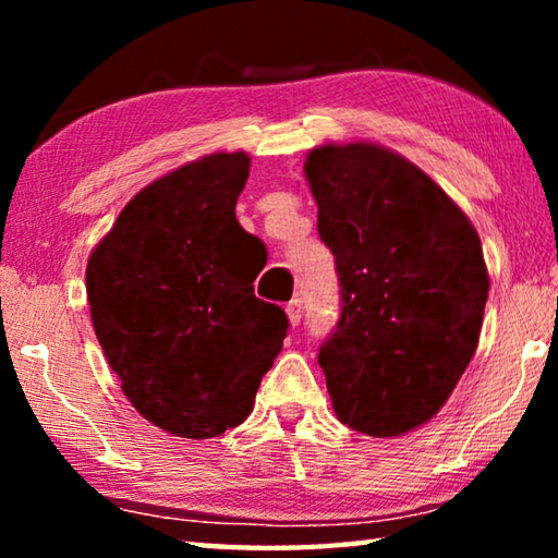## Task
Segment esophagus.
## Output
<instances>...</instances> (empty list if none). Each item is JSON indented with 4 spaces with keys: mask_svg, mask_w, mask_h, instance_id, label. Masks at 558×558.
I'll list each match as a JSON object with an SVG mask.
<instances>
[{
    "mask_svg": "<svg viewBox=\"0 0 558 558\" xmlns=\"http://www.w3.org/2000/svg\"><path fill=\"white\" fill-rule=\"evenodd\" d=\"M286 313H288V319H290V325L292 327H298L300 325V319H302V300H290L288 305H286Z\"/></svg>",
    "mask_w": 558,
    "mask_h": 558,
    "instance_id": "1",
    "label": "esophagus"
}]
</instances>
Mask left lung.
Instances as JSON below:
<instances>
[{"label": "left lung", "mask_w": 558, "mask_h": 558, "mask_svg": "<svg viewBox=\"0 0 558 558\" xmlns=\"http://www.w3.org/2000/svg\"><path fill=\"white\" fill-rule=\"evenodd\" d=\"M305 177L342 288L317 356L332 409L352 430L403 436L442 409L475 354L483 243L423 169L381 145L315 147Z\"/></svg>", "instance_id": "8db88e82"}]
</instances>
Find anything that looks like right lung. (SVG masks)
<instances>
[{
  "label": "right lung",
  "instance_id": "obj_1",
  "mask_svg": "<svg viewBox=\"0 0 558 558\" xmlns=\"http://www.w3.org/2000/svg\"><path fill=\"white\" fill-rule=\"evenodd\" d=\"M248 167L216 153L159 177L88 258L90 319L122 393L179 438L248 418L288 335L282 307L253 295L256 239L235 221Z\"/></svg>",
  "mask_w": 558,
  "mask_h": 558
}]
</instances>
